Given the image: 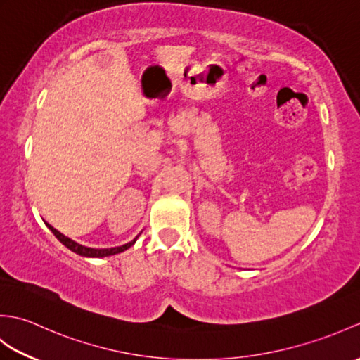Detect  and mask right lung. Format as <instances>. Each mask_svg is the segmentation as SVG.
Returning <instances> with one entry per match:
<instances>
[{
    "mask_svg": "<svg viewBox=\"0 0 360 360\" xmlns=\"http://www.w3.org/2000/svg\"><path fill=\"white\" fill-rule=\"evenodd\" d=\"M46 226L49 227V231L57 236V240L62 243V244H65V246L70 249V250H72V252H75V254L77 255H82V257H86V258H103V257H110V255H116V254H120V252H124V250H127V249H129L133 246V244L136 243V240L139 238V235L136 236V238L133 240V241H129V243H127V244H122V246H117V248H110V249H94V248H86V246H82V244H79V243H75L74 240H71V238H68V236H65L63 233H60L57 229H53L49 223H46Z\"/></svg>",
    "mask_w": 360,
    "mask_h": 360,
    "instance_id": "obj_1",
    "label": "right lung"
}]
</instances>
